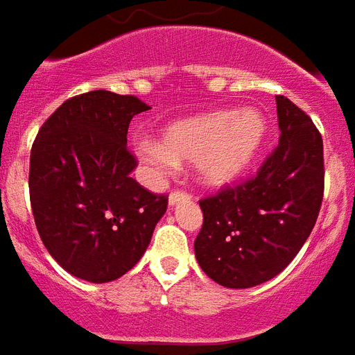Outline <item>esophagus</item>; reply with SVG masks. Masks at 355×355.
<instances>
[{"instance_id":"esophagus-1","label":"esophagus","mask_w":355,"mask_h":355,"mask_svg":"<svg viewBox=\"0 0 355 355\" xmlns=\"http://www.w3.org/2000/svg\"><path fill=\"white\" fill-rule=\"evenodd\" d=\"M187 200H191V195H189L187 191H183V189H174V191L170 193L168 204H170V206H174V204L187 202Z\"/></svg>"}]
</instances>
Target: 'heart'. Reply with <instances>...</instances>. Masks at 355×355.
<instances>
[{
	"instance_id": "heart-1",
	"label": "heart",
	"mask_w": 355,
	"mask_h": 355,
	"mask_svg": "<svg viewBox=\"0 0 355 355\" xmlns=\"http://www.w3.org/2000/svg\"><path fill=\"white\" fill-rule=\"evenodd\" d=\"M265 130L259 111H214L168 124L159 144H141L139 155L157 170L193 162L200 181L223 185L250 168L263 146Z\"/></svg>"
}]
</instances>
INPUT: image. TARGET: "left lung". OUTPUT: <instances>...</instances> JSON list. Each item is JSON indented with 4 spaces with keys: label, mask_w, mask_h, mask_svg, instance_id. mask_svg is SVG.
<instances>
[{
    "label": "left lung",
    "mask_w": 355,
    "mask_h": 355,
    "mask_svg": "<svg viewBox=\"0 0 355 355\" xmlns=\"http://www.w3.org/2000/svg\"><path fill=\"white\" fill-rule=\"evenodd\" d=\"M280 141L257 174L198 200V265L219 286H259L286 268L314 229L323 200V141L312 119L276 96Z\"/></svg>",
    "instance_id": "1"
}]
</instances>
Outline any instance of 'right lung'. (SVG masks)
I'll use <instances>...</instances> for the list:
<instances>
[{
    "mask_svg": "<svg viewBox=\"0 0 355 355\" xmlns=\"http://www.w3.org/2000/svg\"><path fill=\"white\" fill-rule=\"evenodd\" d=\"M149 110L132 94L92 90L46 119L30 155L35 227L54 261L81 280L105 284L136 265L168 208L130 178L132 117Z\"/></svg>",
    "mask_w": 355,
    "mask_h": 355,
    "instance_id": "1",
    "label": "right lung"
}]
</instances>
